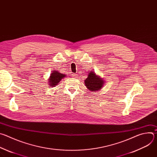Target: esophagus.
<instances>
[{
  "mask_svg": "<svg viewBox=\"0 0 157 157\" xmlns=\"http://www.w3.org/2000/svg\"><path fill=\"white\" fill-rule=\"evenodd\" d=\"M78 75H76V74H72V77H73V78H76L78 76H77Z\"/></svg>",
  "mask_w": 157,
  "mask_h": 157,
  "instance_id": "obj_1",
  "label": "esophagus"
}]
</instances>
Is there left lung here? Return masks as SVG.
<instances>
[{"label": "left lung", "mask_w": 157, "mask_h": 157, "mask_svg": "<svg viewBox=\"0 0 157 157\" xmlns=\"http://www.w3.org/2000/svg\"><path fill=\"white\" fill-rule=\"evenodd\" d=\"M105 81L100 76L97 75L94 71H89L87 78L84 80L86 87L89 91L96 92L99 91L103 87Z\"/></svg>", "instance_id": "left-lung-1"}]
</instances>
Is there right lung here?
<instances>
[{
	"mask_svg": "<svg viewBox=\"0 0 157 157\" xmlns=\"http://www.w3.org/2000/svg\"><path fill=\"white\" fill-rule=\"evenodd\" d=\"M52 73L50 74V78H48V84H49L50 86L53 87L56 86L58 84V83L60 82L61 80L62 79H63L64 78H65L66 76V75L59 73L57 70L52 71Z\"/></svg>",
	"mask_w": 157,
	"mask_h": 157,
	"instance_id": "obj_1",
	"label": "right lung"
}]
</instances>
